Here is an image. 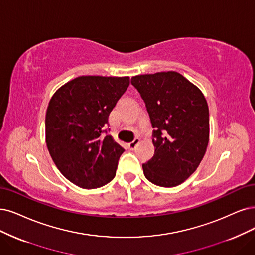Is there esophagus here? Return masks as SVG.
Instances as JSON below:
<instances>
[{
  "instance_id": "1",
  "label": "esophagus",
  "mask_w": 255,
  "mask_h": 255,
  "mask_svg": "<svg viewBox=\"0 0 255 255\" xmlns=\"http://www.w3.org/2000/svg\"><path fill=\"white\" fill-rule=\"evenodd\" d=\"M139 142H140L139 138H135V139L133 140V142H131V143H129V144H128V148H129L130 150H133V149H135V147L139 144Z\"/></svg>"
}]
</instances>
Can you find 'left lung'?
I'll return each instance as SVG.
<instances>
[{"label": "left lung", "mask_w": 255, "mask_h": 255, "mask_svg": "<svg viewBox=\"0 0 255 255\" xmlns=\"http://www.w3.org/2000/svg\"><path fill=\"white\" fill-rule=\"evenodd\" d=\"M131 83L151 120L154 155L143 164L149 182L184 183L199 167L209 142V108L201 89L176 71L138 74Z\"/></svg>", "instance_id": "8db88e82"}]
</instances>
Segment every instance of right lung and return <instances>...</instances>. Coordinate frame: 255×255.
Masks as SVG:
<instances>
[{"label": "right lung", "mask_w": 255, "mask_h": 255, "mask_svg": "<svg viewBox=\"0 0 255 255\" xmlns=\"http://www.w3.org/2000/svg\"><path fill=\"white\" fill-rule=\"evenodd\" d=\"M129 84V77L82 75L62 85L49 101L47 148L60 172L83 189L105 186L116 176L125 150L104 128Z\"/></svg>", "instance_id": "1"}]
</instances>
